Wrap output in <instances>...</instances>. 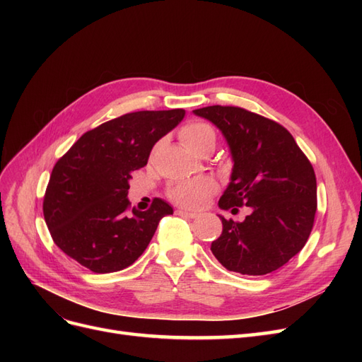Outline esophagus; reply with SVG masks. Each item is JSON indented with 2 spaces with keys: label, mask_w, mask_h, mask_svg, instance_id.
Here are the masks:
<instances>
[{
  "label": "esophagus",
  "mask_w": 362,
  "mask_h": 362,
  "mask_svg": "<svg viewBox=\"0 0 362 362\" xmlns=\"http://www.w3.org/2000/svg\"><path fill=\"white\" fill-rule=\"evenodd\" d=\"M177 214H178V216H184V217H190V218L198 217V213L189 211V210H182V208H178V210H177Z\"/></svg>",
  "instance_id": "esophagus-1"
}]
</instances>
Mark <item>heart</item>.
I'll return each mask as SVG.
<instances>
[{
	"instance_id": "b5f03b06",
	"label": "heart",
	"mask_w": 362,
	"mask_h": 362,
	"mask_svg": "<svg viewBox=\"0 0 362 362\" xmlns=\"http://www.w3.org/2000/svg\"><path fill=\"white\" fill-rule=\"evenodd\" d=\"M180 139L185 148L192 152H198L202 146L208 144L216 145L214 129L205 122H190L180 131ZM217 190L214 180L208 177L182 180L172 182L168 189V196L178 205L182 206H202Z\"/></svg>"
}]
</instances>
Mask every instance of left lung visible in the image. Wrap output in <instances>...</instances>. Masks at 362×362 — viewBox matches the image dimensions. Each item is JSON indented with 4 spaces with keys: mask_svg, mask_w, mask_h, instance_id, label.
Returning a JSON list of instances; mask_svg holds the SVG:
<instances>
[{
    "mask_svg": "<svg viewBox=\"0 0 362 362\" xmlns=\"http://www.w3.org/2000/svg\"><path fill=\"white\" fill-rule=\"evenodd\" d=\"M210 120L226 140L231 180L218 206L235 213L250 208L243 222L218 216L222 234L211 252L229 272L261 276L282 267L308 240L317 210V182L310 160L275 120L240 107L193 110Z\"/></svg>",
    "mask_w": 362,
    "mask_h": 362,
    "instance_id": "8db88e82",
    "label": "left lung"
}]
</instances>
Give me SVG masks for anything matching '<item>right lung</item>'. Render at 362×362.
<instances>
[{
    "mask_svg": "<svg viewBox=\"0 0 362 362\" xmlns=\"http://www.w3.org/2000/svg\"><path fill=\"white\" fill-rule=\"evenodd\" d=\"M185 116L182 108L134 112L84 133L52 169L43 198L51 237L64 254L95 273L122 270L144 254L161 217L173 208L156 198L129 210L131 172Z\"/></svg>",
    "mask_w": 362,
    "mask_h": 362,
    "instance_id": "add662e5",
    "label": "right lung"
}]
</instances>
